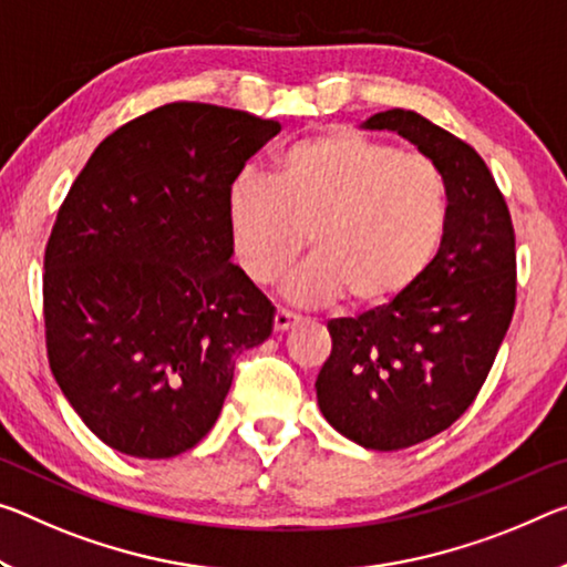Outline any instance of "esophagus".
Masks as SVG:
<instances>
[{
  "mask_svg": "<svg viewBox=\"0 0 567 567\" xmlns=\"http://www.w3.org/2000/svg\"><path fill=\"white\" fill-rule=\"evenodd\" d=\"M298 320H300V318H298V316H292V312H287V310H277V312H275V320H272L275 332H285V330H290Z\"/></svg>",
  "mask_w": 567,
  "mask_h": 567,
  "instance_id": "esophagus-1",
  "label": "esophagus"
}]
</instances>
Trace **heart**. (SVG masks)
Instances as JSON below:
<instances>
[{
    "label": "heart",
    "mask_w": 567,
    "mask_h": 567,
    "mask_svg": "<svg viewBox=\"0 0 567 567\" xmlns=\"http://www.w3.org/2000/svg\"><path fill=\"white\" fill-rule=\"evenodd\" d=\"M237 262L257 285L287 282L302 305L348 298L353 310H383L421 282L449 227V184L434 161L391 143L332 128L287 146L272 182L241 171L227 192Z\"/></svg>",
    "instance_id": "heart-1"
}]
</instances>
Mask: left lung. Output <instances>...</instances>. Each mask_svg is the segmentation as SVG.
Segmentation results:
<instances>
[{"label": "left lung", "instance_id": "obj_1", "mask_svg": "<svg viewBox=\"0 0 567 567\" xmlns=\"http://www.w3.org/2000/svg\"><path fill=\"white\" fill-rule=\"evenodd\" d=\"M363 128L396 131L449 184V227L426 275L391 308L330 320L332 350L316 381L332 429L396 452L452 426L487 381L515 312V229L470 143L401 107Z\"/></svg>", "mask_w": 567, "mask_h": 567}]
</instances>
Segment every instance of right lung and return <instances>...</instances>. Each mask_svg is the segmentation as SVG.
I'll return each mask as SVG.
<instances>
[{
  "mask_svg": "<svg viewBox=\"0 0 567 567\" xmlns=\"http://www.w3.org/2000/svg\"><path fill=\"white\" fill-rule=\"evenodd\" d=\"M280 123L168 103L111 133L62 202L44 249L52 375L85 426L138 460L209 434L239 353L275 308L231 262L227 192Z\"/></svg>",
  "mask_w": 567,
  "mask_h": 567,
  "instance_id": "1",
  "label": "right lung"
}]
</instances>
